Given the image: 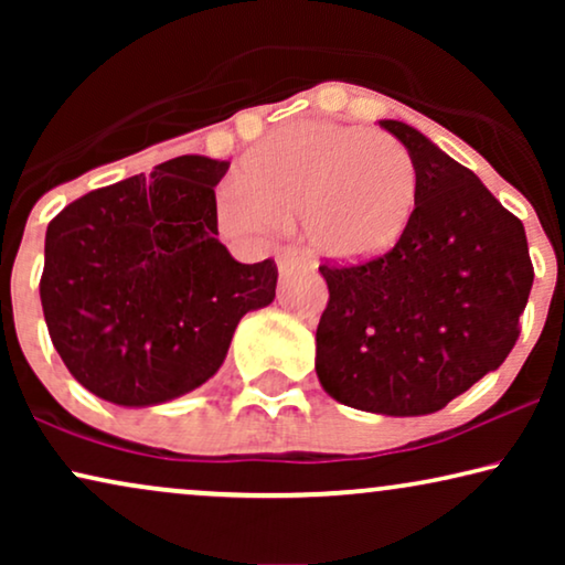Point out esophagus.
<instances>
[{
  "label": "esophagus",
  "instance_id": "1",
  "mask_svg": "<svg viewBox=\"0 0 565 565\" xmlns=\"http://www.w3.org/2000/svg\"><path fill=\"white\" fill-rule=\"evenodd\" d=\"M300 259H303V252H300L298 246H285V249L277 254V267H280V273H285V269L298 265Z\"/></svg>",
  "mask_w": 565,
  "mask_h": 565
}]
</instances>
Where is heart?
I'll use <instances>...</instances> for the list:
<instances>
[{"label":"heart","instance_id":"obj_1","mask_svg":"<svg viewBox=\"0 0 565 565\" xmlns=\"http://www.w3.org/2000/svg\"><path fill=\"white\" fill-rule=\"evenodd\" d=\"M218 200L234 234L275 236L303 221L323 259L360 265L388 254L412 226L416 169L404 146L365 128L298 122L267 138Z\"/></svg>","mask_w":565,"mask_h":565}]
</instances>
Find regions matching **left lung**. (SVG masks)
Listing matches in <instances>:
<instances>
[{
  "mask_svg": "<svg viewBox=\"0 0 565 565\" xmlns=\"http://www.w3.org/2000/svg\"><path fill=\"white\" fill-rule=\"evenodd\" d=\"M381 128L414 161L416 211L383 257L319 267L329 303L316 329V375L344 406L422 416L507 360L535 269L522 221L468 167L406 122Z\"/></svg>",
  "mask_w": 565,
  "mask_h": 565,
  "instance_id": "1",
  "label": "left lung"
}]
</instances>
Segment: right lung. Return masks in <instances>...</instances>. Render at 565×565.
<instances>
[{
	"label": "right lung",
	"instance_id": "add662e5",
	"mask_svg": "<svg viewBox=\"0 0 565 565\" xmlns=\"http://www.w3.org/2000/svg\"><path fill=\"white\" fill-rule=\"evenodd\" d=\"M228 161L169 159L92 190L45 231L41 303L76 381L118 406H157L218 373L244 313L275 300L273 259L218 242Z\"/></svg>",
	"mask_w": 565,
	"mask_h": 565
}]
</instances>
